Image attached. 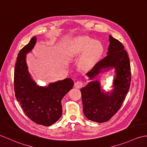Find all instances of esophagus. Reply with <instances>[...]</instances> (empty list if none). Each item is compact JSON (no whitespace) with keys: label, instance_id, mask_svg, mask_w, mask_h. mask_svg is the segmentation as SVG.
<instances>
[{"label":"esophagus","instance_id":"34e87169","mask_svg":"<svg viewBox=\"0 0 147 147\" xmlns=\"http://www.w3.org/2000/svg\"><path fill=\"white\" fill-rule=\"evenodd\" d=\"M82 86H83V82L82 81H77L74 84V87L77 89H80V88H82Z\"/></svg>","mask_w":147,"mask_h":147}]
</instances>
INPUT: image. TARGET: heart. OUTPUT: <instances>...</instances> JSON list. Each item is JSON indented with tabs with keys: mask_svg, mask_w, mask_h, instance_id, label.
I'll return each instance as SVG.
<instances>
[{
	"mask_svg": "<svg viewBox=\"0 0 147 147\" xmlns=\"http://www.w3.org/2000/svg\"><path fill=\"white\" fill-rule=\"evenodd\" d=\"M103 52V46L98 41H95L87 36L79 37L71 42L68 49V55L74 58L82 53L78 61V66L82 70H89L93 67Z\"/></svg>",
	"mask_w": 147,
	"mask_h": 147,
	"instance_id": "1",
	"label": "heart"
}]
</instances>
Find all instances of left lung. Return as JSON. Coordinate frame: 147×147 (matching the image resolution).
I'll use <instances>...</instances> for the list:
<instances>
[{"label": "left lung", "instance_id": "left-lung-1", "mask_svg": "<svg viewBox=\"0 0 147 147\" xmlns=\"http://www.w3.org/2000/svg\"><path fill=\"white\" fill-rule=\"evenodd\" d=\"M107 56L87 73L91 80L102 71L115 68L112 91L101 90L98 80L91 81L81 89L83 111L90 121L101 123L111 119L120 109L129 89L131 72L129 58L121 42L109 35Z\"/></svg>", "mask_w": 147, "mask_h": 147}]
</instances>
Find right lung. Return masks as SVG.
Segmentation results:
<instances>
[{"instance_id":"right-lung-1","label":"right lung","mask_w":147,"mask_h":147,"mask_svg":"<svg viewBox=\"0 0 147 147\" xmlns=\"http://www.w3.org/2000/svg\"><path fill=\"white\" fill-rule=\"evenodd\" d=\"M36 40L34 36L18 55L14 76L15 96L28 118L37 124L49 126L61 117V100L72 89L74 82L67 78L50 83L46 87L36 84L26 63V54L34 48Z\"/></svg>"}]
</instances>
